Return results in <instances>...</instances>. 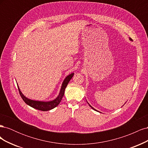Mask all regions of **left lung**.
<instances>
[{"instance_id": "obj_1", "label": "left lung", "mask_w": 148, "mask_h": 148, "mask_svg": "<svg viewBox=\"0 0 148 148\" xmlns=\"http://www.w3.org/2000/svg\"><path fill=\"white\" fill-rule=\"evenodd\" d=\"M129 39H130V41H133V40H132V39H131V38H129ZM88 104H89V103H88ZM89 106H90V107H91V108H92V109H94V110H96V111H97V110H96V109H94V108H93V107H92V106H90V105H89Z\"/></svg>"}]
</instances>
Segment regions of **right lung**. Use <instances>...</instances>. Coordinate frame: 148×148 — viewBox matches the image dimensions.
Wrapping results in <instances>:
<instances>
[{"instance_id": "right-lung-1", "label": "right lung", "mask_w": 148, "mask_h": 148, "mask_svg": "<svg viewBox=\"0 0 148 148\" xmlns=\"http://www.w3.org/2000/svg\"><path fill=\"white\" fill-rule=\"evenodd\" d=\"M73 75H74L73 73H71L69 75L67 76V77L65 78V79L63 82V83L62 84V87H61L59 96H58L54 100L51 101L43 102V101H34V100L29 99L28 98L25 97L23 94H22L18 86V91L21 98L23 99V100L26 104L32 107L34 109H38L39 110H42V111L50 110L53 108H55L56 106H57L59 104V103L60 102L62 97H63L64 95L65 89L67 86V84H68V83L70 81V79L72 78Z\"/></svg>"}]
</instances>
